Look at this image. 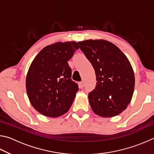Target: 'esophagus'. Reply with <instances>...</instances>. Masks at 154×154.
<instances>
[{"label": "esophagus", "mask_w": 154, "mask_h": 154, "mask_svg": "<svg viewBox=\"0 0 154 154\" xmlns=\"http://www.w3.org/2000/svg\"><path fill=\"white\" fill-rule=\"evenodd\" d=\"M83 87H84V82H81L79 83V88H83Z\"/></svg>", "instance_id": "esophagus-1"}]
</instances>
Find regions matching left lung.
Wrapping results in <instances>:
<instances>
[{
	"instance_id": "obj_1",
	"label": "left lung",
	"mask_w": 154,
	"mask_h": 154,
	"mask_svg": "<svg viewBox=\"0 0 154 154\" xmlns=\"http://www.w3.org/2000/svg\"><path fill=\"white\" fill-rule=\"evenodd\" d=\"M79 44L95 71L96 87L88 94L91 107L96 115L109 118L126 109L134 88V75L123 52L105 40H86Z\"/></svg>"
}]
</instances>
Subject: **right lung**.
<instances>
[{"label": "right lung", "instance_id": "1", "mask_svg": "<svg viewBox=\"0 0 154 154\" xmlns=\"http://www.w3.org/2000/svg\"><path fill=\"white\" fill-rule=\"evenodd\" d=\"M79 48L75 41L46 46L35 57L26 76L27 94L36 111L51 118L69 111L79 87L68 61Z\"/></svg>", "mask_w": 154, "mask_h": 154}]
</instances>
